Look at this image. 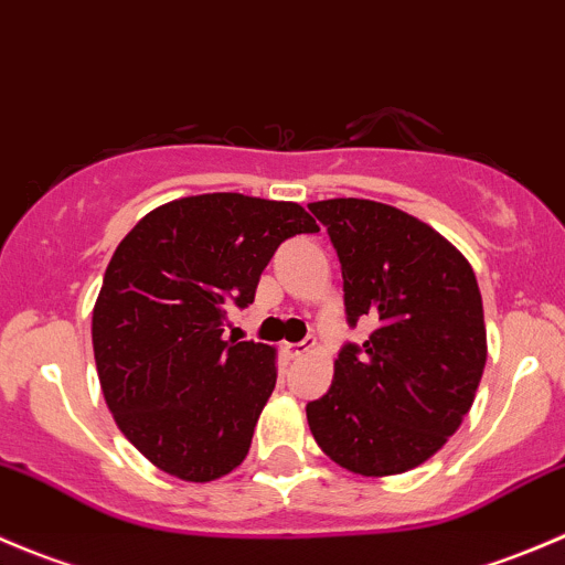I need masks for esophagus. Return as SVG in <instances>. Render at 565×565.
<instances>
[{"label": "esophagus", "mask_w": 565, "mask_h": 565, "mask_svg": "<svg viewBox=\"0 0 565 565\" xmlns=\"http://www.w3.org/2000/svg\"><path fill=\"white\" fill-rule=\"evenodd\" d=\"M281 350L287 358H303L315 350V341H303V344H284Z\"/></svg>", "instance_id": "obj_1"}]
</instances>
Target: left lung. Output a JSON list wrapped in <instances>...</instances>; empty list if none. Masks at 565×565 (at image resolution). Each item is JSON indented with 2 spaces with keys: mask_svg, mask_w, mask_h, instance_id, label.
<instances>
[{
  "mask_svg": "<svg viewBox=\"0 0 565 565\" xmlns=\"http://www.w3.org/2000/svg\"><path fill=\"white\" fill-rule=\"evenodd\" d=\"M309 210L339 254L347 322H374L361 347L339 352L328 393L306 404L309 429L350 472L398 476L435 457L472 407L487 363L476 273L391 204L324 199Z\"/></svg>",
  "mask_w": 565,
  "mask_h": 565,
  "instance_id": "8db88e82",
  "label": "left lung"
}]
</instances>
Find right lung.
<instances>
[{
	"label": "right lung",
	"mask_w": 565,
	"mask_h": 565,
	"mask_svg": "<svg viewBox=\"0 0 565 565\" xmlns=\"http://www.w3.org/2000/svg\"><path fill=\"white\" fill-rule=\"evenodd\" d=\"M319 232L298 202L199 193L122 237L93 309V350L119 431L158 470L215 481L246 459L276 388V350L224 341L287 237Z\"/></svg>",
	"instance_id": "right-lung-1"
}]
</instances>
